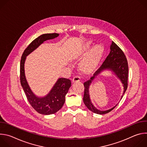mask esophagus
I'll return each instance as SVG.
<instances>
[{
  "label": "esophagus",
  "mask_w": 147,
  "mask_h": 147,
  "mask_svg": "<svg viewBox=\"0 0 147 147\" xmlns=\"http://www.w3.org/2000/svg\"><path fill=\"white\" fill-rule=\"evenodd\" d=\"M80 81V77H78V76H75V77L73 78V82H76Z\"/></svg>",
  "instance_id": "1"
}]
</instances>
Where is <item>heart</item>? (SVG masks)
I'll return each instance as SVG.
<instances>
[{
  "label": "heart",
  "mask_w": 147,
  "mask_h": 147,
  "mask_svg": "<svg viewBox=\"0 0 147 147\" xmlns=\"http://www.w3.org/2000/svg\"><path fill=\"white\" fill-rule=\"evenodd\" d=\"M90 41L86 42L81 47L78 56L84 58L80 63L79 69L84 73H90L92 72L99 65L102 58L104 48L100 44H96L92 48Z\"/></svg>",
  "instance_id": "heart-1"
}]
</instances>
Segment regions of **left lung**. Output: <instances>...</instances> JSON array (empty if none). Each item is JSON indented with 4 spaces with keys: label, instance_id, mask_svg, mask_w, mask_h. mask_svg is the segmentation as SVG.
<instances>
[{
    "label": "left lung",
    "instance_id": "8db88e82",
    "mask_svg": "<svg viewBox=\"0 0 147 147\" xmlns=\"http://www.w3.org/2000/svg\"><path fill=\"white\" fill-rule=\"evenodd\" d=\"M110 52L106 59L101 65V66L95 72L93 76L90 80L84 83V94L83 97V102L86 105L87 108L91 112L99 114L104 115L112 111L117 105V103L115 107L107 111H100L98 109L92 104L90 96L89 88L91 84L97 78L100 74L105 71H110L115 74L116 77L122 83L123 86V93L121 96L120 100L122 99L125 91L127 88V80H128V73L129 67L128 63L125 56L124 55L122 50L114 42H112L110 46Z\"/></svg>",
    "mask_w": 147,
    "mask_h": 147
}]
</instances>
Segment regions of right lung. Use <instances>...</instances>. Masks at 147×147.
<instances>
[{"label":"right lung","instance_id":"obj_1","mask_svg":"<svg viewBox=\"0 0 147 147\" xmlns=\"http://www.w3.org/2000/svg\"><path fill=\"white\" fill-rule=\"evenodd\" d=\"M57 33L44 34L35 39L24 51L20 61V82L29 103L39 113L49 115L59 111L65 102V96L71 87V81L65 78H59L54 86L44 96H38L31 90L26 77L24 64L27 56L38 48L45 41L57 38Z\"/></svg>","mask_w":147,"mask_h":147}]
</instances>
